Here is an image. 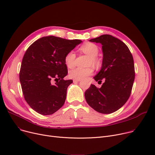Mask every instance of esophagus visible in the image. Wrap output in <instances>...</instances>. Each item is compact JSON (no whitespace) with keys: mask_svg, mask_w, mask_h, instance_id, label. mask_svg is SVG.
Listing matches in <instances>:
<instances>
[{"mask_svg":"<svg viewBox=\"0 0 155 155\" xmlns=\"http://www.w3.org/2000/svg\"><path fill=\"white\" fill-rule=\"evenodd\" d=\"M81 81V79H74L73 80L74 82H79V81Z\"/></svg>","mask_w":155,"mask_h":155,"instance_id":"1","label":"esophagus"}]
</instances>
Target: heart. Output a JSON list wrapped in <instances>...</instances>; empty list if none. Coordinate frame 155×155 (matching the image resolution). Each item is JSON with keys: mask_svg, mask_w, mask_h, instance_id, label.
I'll return each instance as SVG.
<instances>
[{"mask_svg": "<svg viewBox=\"0 0 155 155\" xmlns=\"http://www.w3.org/2000/svg\"><path fill=\"white\" fill-rule=\"evenodd\" d=\"M80 50L90 57L89 64H92L95 67H99L101 61L97 55L98 53V46L91 42L85 43L80 48ZM76 54L74 51L71 50L68 52L65 56V64L68 68H72L75 65ZM94 72L92 67H76L69 72V76L74 79H83L88 77Z\"/></svg>", "mask_w": 155, "mask_h": 155, "instance_id": "b5f03b06", "label": "heart"}]
</instances>
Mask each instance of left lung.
Here are the masks:
<instances>
[{
    "label": "left lung",
    "mask_w": 155,
    "mask_h": 155,
    "mask_svg": "<svg viewBox=\"0 0 155 155\" xmlns=\"http://www.w3.org/2000/svg\"><path fill=\"white\" fill-rule=\"evenodd\" d=\"M90 41L102 45V67L94 78L98 83H104L101 88L91 84L84 93L85 99L97 112L113 113L130 96L135 79L132 54L124 42L110 35H102Z\"/></svg>",
    "instance_id": "obj_1"
}]
</instances>
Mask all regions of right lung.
Instances as JSON below:
<instances>
[{"mask_svg":"<svg viewBox=\"0 0 155 155\" xmlns=\"http://www.w3.org/2000/svg\"><path fill=\"white\" fill-rule=\"evenodd\" d=\"M81 42L46 36L35 41L27 49L20 81L25 100L37 113L50 115L63 106L67 87L73 82L64 79L68 73L65 56ZM53 80L56 81L54 84Z\"/></svg>","mask_w":155,"mask_h":155,"instance_id":"right-lung-1","label":"right lung"}]
</instances>
